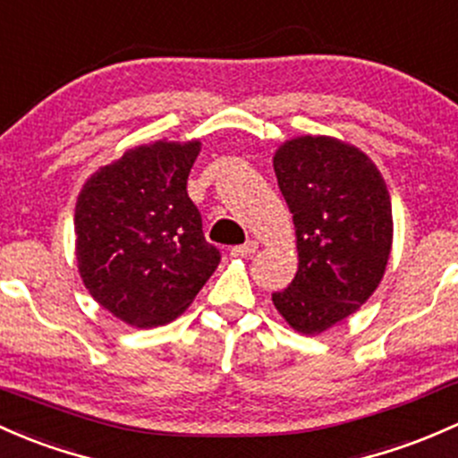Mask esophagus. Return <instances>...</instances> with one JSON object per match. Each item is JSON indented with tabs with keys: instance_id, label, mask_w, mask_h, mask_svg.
Wrapping results in <instances>:
<instances>
[{
	"instance_id": "1",
	"label": "esophagus",
	"mask_w": 458,
	"mask_h": 458,
	"mask_svg": "<svg viewBox=\"0 0 458 458\" xmlns=\"http://www.w3.org/2000/svg\"><path fill=\"white\" fill-rule=\"evenodd\" d=\"M257 250H259V243L257 242H245L243 245H237V248L230 250V257L248 259V257H252V254L257 252Z\"/></svg>"
}]
</instances>
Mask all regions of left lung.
<instances>
[{
  "label": "left lung",
  "mask_w": 458,
  "mask_h": 458,
  "mask_svg": "<svg viewBox=\"0 0 458 458\" xmlns=\"http://www.w3.org/2000/svg\"><path fill=\"white\" fill-rule=\"evenodd\" d=\"M274 173L293 215L298 272L272 302L293 331L318 335L355 314L384 278L391 195L367 153L331 136L285 140Z\"/></svg>",
  "instance_id": "1"
}]
</instances>
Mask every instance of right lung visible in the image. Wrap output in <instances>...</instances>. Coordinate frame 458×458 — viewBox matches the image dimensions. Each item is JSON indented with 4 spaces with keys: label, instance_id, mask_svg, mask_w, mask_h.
<instances>
[{
    "label": "right lung",
    "instance_id": "1",
    "mask_svg": "<svg viewBox=\"0 0 458 458\" xmlns=\"http://www.w3.org/2000/svg\"><path fill=\"white\" fill-rule=\"evenodd\" d=\"M199 151V140L140 144L79 192V274L91 298L129 327L175 320L219 266L186 191Z\"/></svg>",
    "mask_w": 458,
    "mask_h": 458
}]
</instances>
